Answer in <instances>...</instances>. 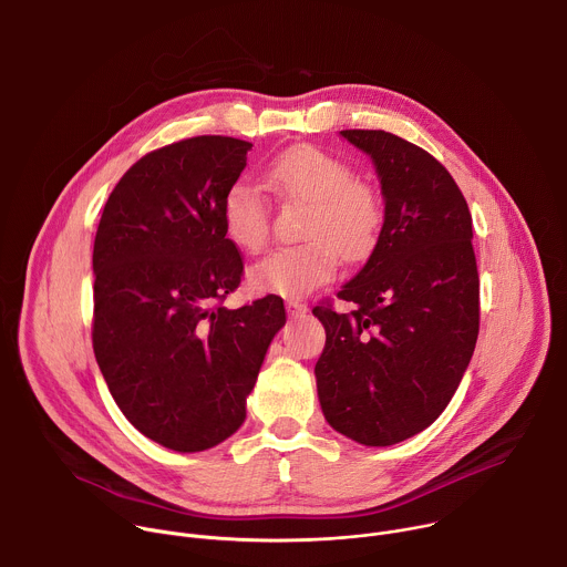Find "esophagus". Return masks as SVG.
Listing matches in <instances>:
<instances>
[{"mask_svg":"<svg viewBox=\"0 0 567 567\" xmlns=\"http://www.w3.org/2000/svg\"><path fill=\"white\" fill-rule=\"evenodd\" d=\"M285 305H287V313L289 316H300V313L307 311V305L302 300H298V298H289Z\"/></svg>","mask_w":567,"mask_h":567,"instance_id":"esophagus-1","label":"esophagus"}]
</instances>
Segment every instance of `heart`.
<instances>
[{
  "label": "heart",
  "mask_w": 567,
  "mask_h": 567,
  "mask_svg": "<svg viewBox=\"0 0 567 567\" xmlns=\"http://www.w3.org/2000/svg\"><path fill=\"white\" fill-rule=\"evenodd\" d=\"M267 182L285 199L307 206L300 226L307 241L278 249L251 267L249 278L258 291L305 296L334 278L339 256L357 262L372 251L383 208L343 158L316 145H296L269 166ZM221 221L233 245L260 254L271 235V204L258 186L239 179L224 195Z\"/></svg>",
  "instance_id": "1"
}]
</instances>
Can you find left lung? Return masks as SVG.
I'll return each mask as SVG.
<instances>
[{
  "label": "left lung",
  "instance_id": "left-lung-1",
  "mask_svg": "<svg viewBox=\"0 0 567 567\" xmlns=\"http://www.w3.org/2000/svg\"><path fill=\"white\" fill-rule=\"evenodd\" d=\"M370 154L383 226L339 298L313 307L326 328L313 372L330 426L390 446L431 426L455 394L480 330V280L466 199L426 150L383 130H343Z\"/></svg>",
  "mask_w": 567,
  "mask_h": 567
}]
</instances>
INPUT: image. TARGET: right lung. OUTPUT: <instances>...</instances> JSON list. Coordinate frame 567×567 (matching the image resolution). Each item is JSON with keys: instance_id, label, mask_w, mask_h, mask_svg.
I'll return each mask as SVG.
<instances>
[{"instance_id": "right-lung-1", "label": "right lung", "mask_w": 567, "mask_h": 567, "mask_svg": "<svg viewBox=\"0 0 567 567\" xmlns=\"http://www.w3.org/2000/svg\"><path fill=\"white\" fill-rule=\"evenodd\" d=\"M249 150L233 136H193L147 152L112 190L94 239L99 368L130 424L179 453L241 426L287 320L274 293L221 305L245 271L221 202Z\"/></svg>"}]
</instances>
